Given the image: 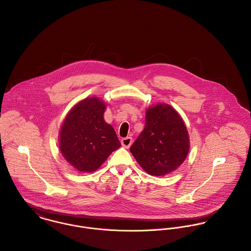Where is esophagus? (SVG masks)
Instances as JSON below:
<instances>
[{
  "mask_svg": "<svg viewBox=\"0 0 251 251\" xmlns=\"http://www.w3.org/2000/svg\"><path fill=\"white\" fill-rule=\"evenodd\" d=\"M121 143H122V145H123V147L124 148H129V146L131 145V143H132V138L131 137H125V138H123L122 140H121Z\"/></svg>",
  "mask_w": 251,
  "mask_h": 251,
  "instance_id": "1",
  "label": "esophagus"
}]
</instances>
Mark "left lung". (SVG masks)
<instances>
[{
  "instance_id": "8db88e82",
  "label": "left lung",
  "mask_w": 251,
  "mask_h": 251,
  "mask_svg": "<svg viewBox=\"0 0 251 251\" xmlns=\"http://www.w3.org/2000/svg\"><path fill=\"white\" fill-rule=\"evenodd\" d=\"M190 150L186 125L178 112L166 103L150 106L145 126L130 152L148 174L165 176L176 170Z\"/></svg>"
}]
</instances>
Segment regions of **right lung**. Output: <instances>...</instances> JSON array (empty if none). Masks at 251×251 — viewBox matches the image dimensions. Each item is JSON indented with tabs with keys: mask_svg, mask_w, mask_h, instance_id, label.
<instances>
[{
	"mask_svg": "<svg viewBox=\"0 0 251 251\" xmlns=\"http://www.w3.org/2000/svg\"><path fill=\"white\" fill-rule=\"evenodd\" d=\"M105 109L98 97H86L69 111L60 127V152L81 172L98 169L121 147L113 126L104 121Z\"/></svg>",
	"mask_w": 251,
	"mask_h": 251,
	"instance_id": "obj_1",
	"label": "right lung"
}]
</instances>
